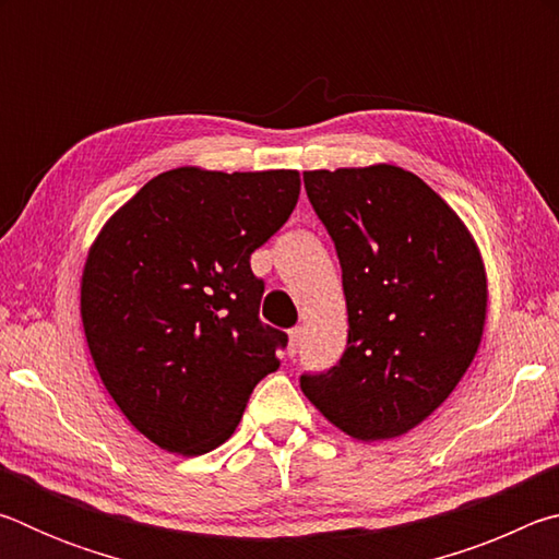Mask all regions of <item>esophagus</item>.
Returning <instances> with one entry per match:
<instances>
[{
	"mask_svg": "<svg viewBox=\"0 0 559 559\" xmlns=\"http://www.w3.org/2000/svg\"><path fill=\"white\" fill-rule=\"evenodd\" d=\"M300 335H302V330H300V328H290V330H288V355H290V357L298 353V347H300Z\"/></svg>",
	"mask_w": 559,
	"mask_h": 559,
	"instance_id": "obj_1",
	"label": "esophagus"
}]
</instances>
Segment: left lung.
Wrapping results in <instances>:
<instances>
[{
    "instance_id": "8db88e82",
    "label": "left lung",
    "mask_w": 559,
    "mask_h": 559,
    "mask_svg": "<svg viewBox=\"0 0 559 559\" xmlns=\"http://www.w3.org/2000/svg\"><path fill=\"white\" fill-rule=\"evenodd\" d=\"M335 243L347 347L300 390L353 439L402 437L456 390L484 337L488 288L456 212L394 165L302 173Z\"/></svg>"
}]
</instances>
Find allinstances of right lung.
Masks as SVG:
<instances>
[{
    "label": "right lung",
    "mask_w": 559,
    "mask_h": 559,
    "mask_svg": "<svg viewBox=\"0 0 559 559\" xmlns=\"http://www.w3.org/2000/svg\"><path fill=\"white\" fill-rule=\"evenodd\" d=\"M300 194L296 169L177 167L110 216L88 251L81 318L96 370L159 449L202 456L231 437L288 335L263 325L251 253Z\"/></svg>",
    "instance_id": "right-lung-1"
}]
</instances>
